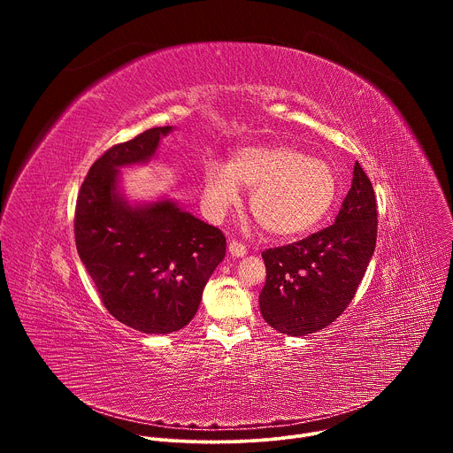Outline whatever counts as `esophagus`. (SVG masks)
I'll return each instance as SVG.
<instances>
[{"instance_id": "1", "label": "esophagus", "mask_w": 453, "mask_h": 453, "mask_svg": "<svg viewBox=\"0 0 453 453\" xmlns=\"http://www.w3.org/2000/svg\"><path fill=\"white\" fill-rule=\"evenodd\" d=\"M229 252H231L233 256L240 257V256L247 254V245L242 243V242H238V240H233V242H229Z\"/></svg>"}]
</instances>
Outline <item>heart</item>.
<instances>
[{"mask_svg":"<svg viewBox=\"0 0 453 453\" xmlns=\"http://www.w3.org/2000/svg\"><path fill=\"white\" fill-rule=\"evenodd\" d=\"M238 186L252 189L250 215L273 236H296L315 227L332 210L337 179L328 163L290 145L236 150L227 166L210 163L204 199L213 215L238 201Z\"/></svg>","mask_w":453,"mask_h":453,"instance_id":"1","label":"heart"}]
</instances>
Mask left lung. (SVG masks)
<instances>
[{
    "instance_id": "8db88e82",
    "label": "left lung",
    "mask_w": 453,
    "mask_h": 453,
    "mask_svg": "<svg viewBox=\"0 0 453 453\" xmlns=\"http://www.w3.org/2000/svg\"><path fill=\"white\" fill-rule=\"evenodd\" d=\"M374 189L358 163L335 224L299 242L265 249L260 310L269 325L299 337L330 326L348 308L376 247Z\"/></svg>"
}]
</instances>
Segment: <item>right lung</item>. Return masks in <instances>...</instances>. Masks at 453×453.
I'll return each instance as SVG.
<instances>
[{
    "label": "right lung",
    "mask_w": 453,
    "mask_h": 453,
    "mask_svg": "<svg viewBox=\"0 0 453 453\" xmlns=\"http://www.w3.org/2000/svg\"><path fill=\"white\" fill-rule=\"evenodd\" d=\"M170 131L154 127L107 149L89 168L75 206L77 250L104 306L143 334L186 326L226 256L222 231L172 201L131 208L116 196V168L152 157Z\"/></svg>",
    "instance_id": "add662e5"
}]
</instances>
